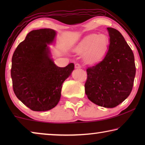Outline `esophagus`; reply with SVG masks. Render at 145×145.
Segmentation results:
<instances>
[{"instance_id": "1", "label": "esophagus", "mask_w": 145, "mask_h": 145, "mask_svg": "<svg viewBox=\"0 0 145 145\" xmlns=\"http://www.w3.org/2000/svg\"><path fill=\"white\" fill-rule=\"evenodd\" d=\"M75 68H76V69H78V68H81V66H80L79 64L77 63V64H75Z\"/></svg>"}]
</instances>
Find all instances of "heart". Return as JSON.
Here are the masks:
<instances>
[{"label": "heart", "mask_w": 145, "mask_h": 145, "mask_svg": "<svg viewBox=\"0 0 145 145\" xmlns=\"http://www.w3.org/2000/svg\"><path fill=\"white\" fill-rule=\"evenodd\" d=\"M109 39L104 34H93L85 37L76 46L75 52L84 54V60L88 64H92L102 57L106 51Z\"/></svg>", "instance_id": "obj_1"}]
</instances>
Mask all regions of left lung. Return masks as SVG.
I'll use <instances>...</instances> for the list:
<instances>
[{"instance_id": "1", "label": "left lung", "mask_w": 145, "mask_h": 145, "mask_svg": "<svg viewBox=\"0 0 145 145\" xmlns=\"http://www.w3.org/2000/svg\"><path fill=\"white\" fill-rule=\"evenodd\" d=\"M109 45L103 59L86 70L85 93L90 101L99 106L113 108L131 94L136 66L132 50L116 29L107 28Z\"/></svg>"}]
</instances>
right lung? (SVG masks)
Here are the masks:
<instances>
[{
	"mask_svg": "<svg viewBox=\"0 0 145 145\" xmlns=\"http://www.w3.org/2000/svg\"><path fill=\"white\" fill-rule=\"evenodd\" d=\"M56 31L41 29L29 33L12 57L11 76L16 97L34 111L52 109L59 103L62 84L74 70V64L57 67L48 45Z\"/></svg>",
	"mask_w": 145,
	"mask_h": 145,
	"instance_id": "right-lung-1",
	"label": "right lung"
}]
</instances>
